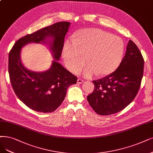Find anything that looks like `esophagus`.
I'll list each match as a JSON object with an SVG mask.
<instances>
[{"label": "esophagus", "mask_w": 153, "mask_h": 153, "mask_svg": "<svg viewBox=\"0 0 153 153\" xmlns=\"http://www.w3.org/2000/svg\"><path fill=\"white\" fill-rule=\"evenodd\" d=\"M83 82H84V80L81 79L79 78L78 79H77V84H82V83H83Z\"/></svg>", "instance_id": "obj_1"}]
</instances>
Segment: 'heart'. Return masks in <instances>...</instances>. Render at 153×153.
<instances>
[{
  "label": "heart",
  "mask_w": 153,
  "mask_h": 153,
  "mask_svg": "<svg viewBox=\"0 0 153 153\" xmlns=\"http://www.w3.org/2000/svg\"><path fill=\"white\" fill-rule=\"evenodd\" d=\"M124 51L122 39L116 35L98 28L79 31L66 41L62 57L67 69L77 73L84 65V76H108L120 65ZM86 58H85V57Z\"/></svg>",
  "instance_id": "1"
}]
</instances>
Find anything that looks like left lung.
Masks as SVG:
<instances>
[{
  "label": "left lung",
  "mask_w": 153,
  "mask_h": 153,
  "mask_svg": "<svg viewBox=\"0 0 153 153\" xmlns=\"http://www.w3.org/2000/svg\"><path fill=\"white\" fill-rule=\"evenodd\" d=\"M144 60L137 45L129 40L126 53L115 71L93 81L94 89L87 100L94 111L109 115L122 110L134 100L140 86Z\"/></svg>",
  "instance_id": "1"
}]
</instances>
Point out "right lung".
I'll return each instance as SVG.
<instances>
[{
	"instance_id": "obj_1",
	"label": "right lung",
	"mask_w": 153,
	"mask_h": 153,
	"mask_svg": "<svg viewBox=\"0 0 153 153\" xmlns=\"http://www.w3.org/2000/svg\"><path fill=\"white\" fill-rule=\"evenodd\" d=\"M70 25L69 22H59L27 35L19 39L10 51L8 70L11 85L18 98L34 111H54L63 102L67 88L76 84L77 77L57 62ZM30 42L49 45L55 60L48 70L33 72L22 65L20 50Z\"/></svg>"
}]
</instances>
